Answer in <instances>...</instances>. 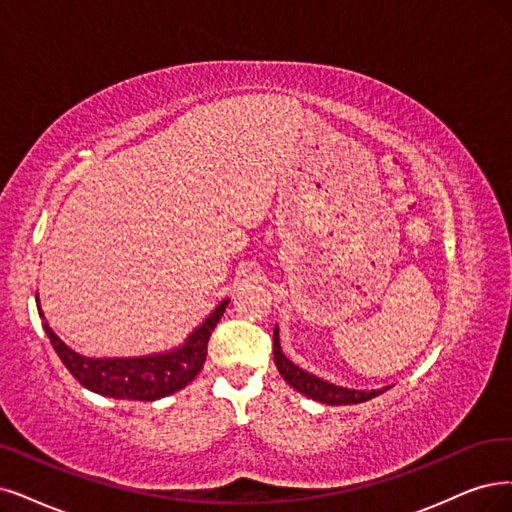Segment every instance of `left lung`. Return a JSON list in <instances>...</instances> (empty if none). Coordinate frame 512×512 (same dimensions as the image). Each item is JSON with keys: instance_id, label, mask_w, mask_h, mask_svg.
I'll list each match as a JSON object with an SVG mask.
<instances>
[{"instance_id": "left-lung-1", "label": "left lung", "mask_w": 512, "mask_h": 512, "mask_svg": "<svg viewBox=\"0 0 512 512\" xmlns=\"http://www.w3.org/2000/svg\"><path fill=\"white\" fill-rule=\"evenodd\" d=\"M274 363H276L280 375L287 380V384H291L301 394L310 396V399L327 403V405H356V403H365V401L373 399V396H380L382 392H386V388L371 390V392L348 390L342 386L329 384L325 380H320V377H316L304 369H299L297 365H293L289 361L285 354H282L280 339H278V327L274 329Z\"/></svg>"}]
</instances>
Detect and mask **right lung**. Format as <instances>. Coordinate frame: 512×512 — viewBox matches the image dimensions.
Masks as SVG:
<instances>
[{"instance_id":"1","label":"right lung","mask_w":512,"mask_h":512,"mask_svg":"<svg viewBox=\"0 0 512 512\" xmlns=\"http://www.w3.org/2000/svg\"><path fill=\"white\" fill-rule=\"evenodd\" d=\"M37 304H40V299H37ZM227 304H230V299L221 301L211 316L187 337L181 348L139 358H88L63 344L48 325H44V329L54 352L59 354L63 365L84 388L111 396V399L158 401L196 380L206 361L208 339H211ZM37 310L42 314L40 306Z\"/></svg>"}]
</instances>
